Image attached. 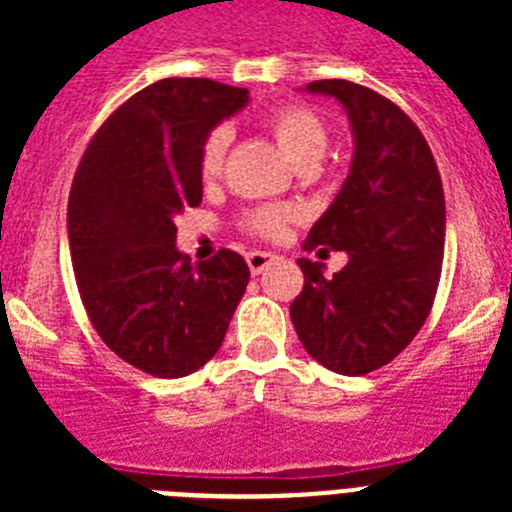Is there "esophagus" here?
I'll list each match as a JSON object with an SVG mask.
<instances>
[{
  "instance_id": "obj_1",
  "label": "esophagus",
  "mask_w": 512,
  "mask_h": 512,
  "mask_svg": "<svg viewBox=\"0 0 512 512\" xmlns=\"http://www.w3.org/2000/svg\"><path fill=\"white\" fill-rule=\"evenodd\" d=\"M274 259H277V256H274V253H269V251H248L246 253L248 269H251L253 277H259L261 271H264L266 266H269Z\"/></svg>"
}]
</instances>
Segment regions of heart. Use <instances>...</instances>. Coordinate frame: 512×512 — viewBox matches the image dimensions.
<instances>
[{
  "label": "heart",
  "mask_w": 512,
  "mask_h": 512,
  "mask_svg": "<svg viewBox=\"0 0 512 512\" xmlns=\"http://www.w3.org/2000/svg\"><path fill=\"white\" fill-rule=\"evenodd\" d=\"M266 128L274 133L279 146L284 148L292 161L302 169L312 166L328 148V128L318 115L302 104H284L277 107L266 117ZM230 128L217 125L207 133L205 143L200 148V176L205 182H212L220 176L225 164V153L230 146ZM295 210L282 205H261L243 217L248 233L259 235V238H279L284 235L287 225L292 223Z\"/></svg>",
  "instance_id": "obj_1"
}]
</instances>
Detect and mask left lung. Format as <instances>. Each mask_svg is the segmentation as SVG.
Wrapping results in <instances>:
<instances>
[{
	"label": "left lung",
	"mask_w": 512,
	"mask_h": 512,
	"mask_svg": "<svg viewBox=\"0 0 512 512\" xmlns=\"http://www.w3.org/2000/svg\"><path fill=\"white\" fill-rule=\"evenodd\" d=\"M307 92L343 104L356 151L305 251H346L348 264L325 277L318 261L297 259L305 284L289 315L312 359L361 377L405 351L431 312L446 235L443 184L423 133L395 102L346 79L312 81Z\"/></svg>",
	"instance_id": "obj_1"
}]
</instances>
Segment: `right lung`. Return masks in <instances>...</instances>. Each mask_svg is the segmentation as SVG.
<instances>
[{
	"label": "right lung",
	"instance_id": "add662e5",
	"mask_svg": "<svg viewBox=\"0 0 512 512\" xmlns=\"http://www.w3.org/2000/svg\"><path fill=\"white\" fill-rule=\"evenodd\" d=\"M248 89L161 79L94 133L69 194V248L81 302L107 348L161 379L187 377L223 346L248 264L223 248L194 266L174 217L202 202L200 148Z\"/></svg>",
	"mask_w": 512,
	"mask_h": 512
}]
</instances>
